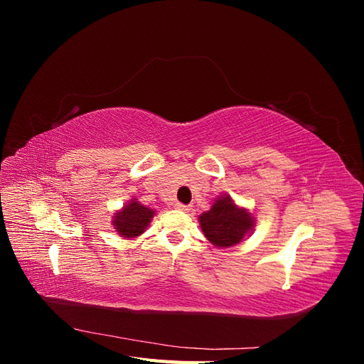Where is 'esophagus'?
<instances>
[{"label":"esophagus","instance_id":"34e87169","mask_svg":"<svg viewBox=\"0 0 364 364\" xmlns=\"http://www.w3.org/2000/svg\"><path fill=\"white\" fill-rule=\"evenodd\" d=\"M174 208H176V209H179V211H183V213H188L190 209H191V206H188V205H183V203H176V205H174Z\"/></svg>","mask_w":364,"mask_h":364}]
</instances>
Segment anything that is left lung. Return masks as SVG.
<instances>
[{"label": "left lung", "instance_id": "obj_1", "mask_svg": "<svg viewBox=\"0 0 364 364\" xmlns=\"http://www.w3.org/2000/svg\"><path fill=\"white\" fill-rule=\"evenodd\" d=\"M199 220L205 237L217 247H230L240 243L253 228L250 213L238 208L228 196L218 197L213 208Z\"/></svg>", "mask_w": 364, "mask_h": 364}]
</instances>
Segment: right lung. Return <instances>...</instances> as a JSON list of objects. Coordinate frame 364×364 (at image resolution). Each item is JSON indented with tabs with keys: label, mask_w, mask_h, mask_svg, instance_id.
<instances>
[{
	"label": "right lung",
	"mask_w": 364,
	"mask_h": 364,
	"mask_svg": "<svg viewBox=\"0 0 364 364\" xmlns=\"http://www.w3.org/2000/svg\"><path fill=\"white\" fill-rule=\"evenodd\" d=\"M153 215H155L153 209L146 208L136 200H132L123 208V211L114 215L112 223L119 235L126 238H135L147 229Z\"/></svg>",
	"instance_id": "1"
}]
</instances>
